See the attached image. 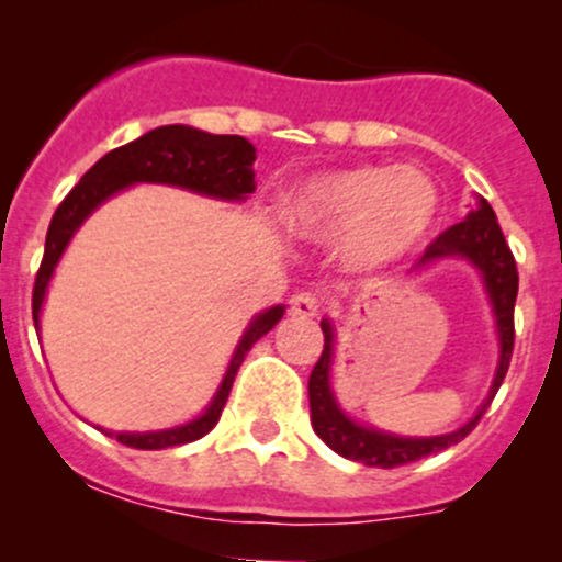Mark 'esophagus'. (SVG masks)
I'll return each instance as SVG.
<instances>
[{"instance_id": "esophagus-1", "label": "esophagus", "mask_w": 562, "mask_h": 562, "mask_svg": "<svg viewBox=\"0 0 562 562\" xmlns=\"http://www.w3.org/2000/svg\"><path fill=\"white\" fill-rule=\"evenodd\" d=\"M319 308H322V303L317 295L306 293V290H303V293H295L293 299H290V314H295V317H303V319L317 317Z\"/></svg>"}]
</instances>
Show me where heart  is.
<instances>
[{
	"mask_svg": "<svg viewBox=\"0 0 562 562\" xmlns=\"http://www.w3.org/2000/svg\"><path fill=\"white\" fill-rule=\"evenodd\" d=\"M436 214L438 192L423 171L372 164L308 179L288 203V222L303 235L346 232V256L359 267L402 259L428 235Z\"/></svg>",
	"mask_w": 562,
	"mask_h": 562,
	"instance_id": "1",
	"label": "heart"
}]
</instances>
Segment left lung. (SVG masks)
I'll list each match as a JSON object with an SVG mask.
<instances>
[{"instance_id":"1","label":"left lung","mask_w":562,"mask_h":562,"mask_svg":"<svg viewBox=\"0 0 562 562\" xmlns=\"http://www.w3.org/2000/svg\"><path fill=\"white\" fill-rule=\"evenodd\" d=\"M443 256H465L481 269L483 282H486L488 295H492L496 327H499L502 340V357L499 370H496L492 393H488L486 404L481 406L479 415L460 430L436 438H398L380 434V430L364 428L348 420L344 412L335 404L330 391V359H333V327L330 322H322V333H325V348H322L319 362L314 364L312 375H308V406H312V425L314 434L327 443L340 457L353 462H362L370 468H398L409 465V462L423 460V457L436 454V451L454 447L465 438L475 425L481 423L483 412L492 404V398L499 391L502 380L507 375L509 359H513L515 346V299H518V267H515V256L502 235L499 222H496L492 205L481 200V209L468 214L462 222L451 224L443 229L434 243L425 248V256L417 267L423 263L443 259Z\"/></svg>"}]
</instances>
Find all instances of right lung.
<instances>
[{
    "label": "right lung",
    "instance_id": "right-lung-1",
    "mask_svg": "<svg viewBox=\"0 0 562 562\" xmlns=\"http://www.w3.org/2000/svg\"><path fill=\"white\" fill-rule=\"evenodd\" d=\"M254 160L256 147L245 137L237 134H209L200 132L192 126H160L147 132L145 137L128 142L124 147L102 156L97 164L79 179V184L63 198L57 205L53 222L47 229V243H44V256L38 263L36 282H34V299H31V308H34V325L38 327V312H42L44 290H47L49 277L57 259L63 256L66 245L79 224L87 218L97 205L121 187H128L134 182H160V184H177L187 187L192 192H203L211 198L224 200H243L256 190L254 179ZM282 306H272L263 312L261 317L250 322L248 333L243 335L240 346H237L232 364L224 375L222 389H218L216 398L205 409L203 417L182 425V428L158 430V434H108L119 438L124 447L132 449H169L179 447V443L198 441L209 434L211 428L222 417L224 404L235 383L237 370H240L245 353L250 346L267 335L280 322Z\"/></svg>",
    "mask_w": 562,
    "mask_h": 562
}]
</instances>
